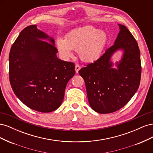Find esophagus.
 <instances>
[{
  "label": "esophagus",
  "mask_w": 153,
  "mask_h": 153,
  "mask_svg": "<svg viewBox=\"0 0 153 153\" xmlns=\"http://www.w3.org/2000/svg\"><path fill=\"white\" fill-rule=\"evenodd\" d=\"M80 66L79 65H78V64H76V65L75 66V71H76V73H78V71H79V70L80 69Z\"/></svg>",
  "instance_id": "obj_1"
}]
</instances>
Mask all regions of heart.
Wrapping results in <instances>:
<instances>
[{"mask_svg": "<svg viewBox=\"0 0 153 153\" xmlns=\"http://www.w3.org/2000/svg\"><path fill=\"white\" fill-rule=\"evenodd\" d=\"M107 42L108 36L105 32L88 25L71 31L66 39L58 38L56 45L64 59L72 57L73 50L78 51L82 61L92 62L101 57Z\"/></svg>", "mask_w": 153, "mask_h": 153, "instance_id": "1", "label": "heart"}]
</instances>
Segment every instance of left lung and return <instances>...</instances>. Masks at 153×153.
I'll return each instance as SVG.
<instances>
[{
	"label": "left lung",
	"mask_w": 153,
	"mask_h": 153,
	"mask_svg": "<svg viewBox=\"0 0 153 153\" xmlns=\"http://www.w3.org/2000/svg\"><path fill=\"white\" fill-rule=\"evenodd\" d=\"M120 31L114 45L93 63L79 70L85 84L87 98L92 110L100 114L112 113L128 103L137 91L141 78L140 53L138 43L127 27ZM119 49L123 57L112 68L110 59Z\"/></svg>",
	"instance_id": "obj_1"
}]
</instances>
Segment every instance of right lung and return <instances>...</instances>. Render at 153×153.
I'll use <instances>...</instances> for the list:
<instances>
[{
    "label": "right lung",
    "mask_w": 153,
    "mask_h": 153,
    "mask_svg": "<svg viewBox=\"0 0 153 153\" xmlns=\"http://www.w3.org/2000/svg\"><path fill=\"white\" fill-rule=\"evenodd\" d=\"M57 52L54 39L36 25L23 29L10 50L12 89L23 103L38 112H50L61 106L68 82L75 74V64L58 59Z\"/></svg>",
    "instance_id": "1"
}]
</instances>
